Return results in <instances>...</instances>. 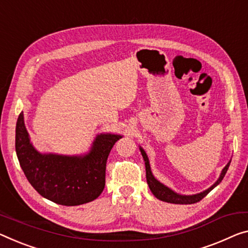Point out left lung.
Segmentation results:
<instances>
[{
	"mask_svg": "<svg viewBox=\"0 0 248 248\" xmlns=\"http://www.w3.org/2000/svg\"><path fill=\"white\" fill-rule=\"evenodd\" d=\"M140 151L144 158V162H145L146 181H147L148 187H150L151 192L153 193V195L156 197V199H158L159 201L167 202V203H173V204H194V203H197V202H200L202 199H204V197L206 196L213 188L216 187V186L223 181V178H224V176H225V174H226L228 167H230V164H231V161L226 164V166L224 167V169L222 170V172H220L219 177L217 178V181L211 186V187H208L207 189H205L201 193L193 194V195H182V194L174 192L173 189H170V187H167L166 185H164L163 183L156 180L153 173H152V170H151L150 161H148V157L145 153V151H144L140 146Z\"/></svg>",
	"mask_w": 248,
	"mask_h": 248,
	"instance_id": "8db88e82",
	"label": "left lung"
}]
</instances>
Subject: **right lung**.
Wrapping results in <instances>:
<instances>
[{
  "instance_id": "1",
  "label": "right lung",
  "mask_w": 248,
  "mask_h": 248,
  "mask_svg": "<svg viewBox=\"0 0 248 248\" xmlns=\"http://www.w3.org/2000/svg\"><path fill=\"white\" fill-rule=\"evenodd\" d=\"M123 135L101 133L81 155L41 153L33 146L21 112L15 129V150L23 172L37 193L65 206L96 200L105 186L106 161Z\"/></svg>"
}]
</instances>
